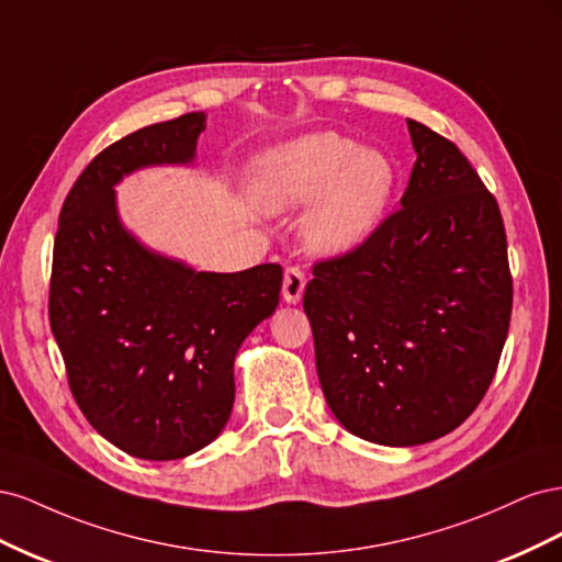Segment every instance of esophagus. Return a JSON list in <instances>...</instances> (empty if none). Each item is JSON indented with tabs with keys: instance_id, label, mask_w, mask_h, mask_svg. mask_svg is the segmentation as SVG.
<instances>
[{
	"instance_id": "esophagus-1",
	"label": "esophagus",
	"mask_w": 562,
	"mask_h": 562,
	"mask_svg": "<svg viewBox=\"0 0 562 562\" xmlns=\"http://www.w3.org/2000/svg\"><path fill=\"white\" fill-rule=\"evenodd\" d=\"M304 285H307V279H304L300 267H288L283 274V300L288 304H297L304 295Z\"/></svg>"
}]
</instances>
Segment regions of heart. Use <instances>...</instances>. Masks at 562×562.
Returning <instances> with one entry per match:
<instances>
[{
  "label": "heart",
  "mask_w": 562,
  "mask_h": 562,
  "mask_svg": "<svg viewBox=\"0 0 562 562\" xmlns=\"http://www.w3.org/2000/svg\"><path fill=\"white\" fill-rule=\"evenodd\" d=\"M396 164L380 147H359L339 133H304L255 157L252 199L265 213L310 206L302 241L321 258L363 246L389 206Z\"/></svg>",
  "instance_id": "heart-1"
}]
</instances>
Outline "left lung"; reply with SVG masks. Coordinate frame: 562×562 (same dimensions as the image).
<instances>
[{
  "label": "left lung",
  "mask_w": 562,
  "mask_h": 562,
  "mask_svg": "<svg viewBox=\"0 0 562 562\" xmlns=\"http://www.w3.org/2000/svg\"><path fill=\"white\" fill-rule=\"evenodd\" d=\"M417 161L370 239L318 262L304 291L335 419L411 448L457 429L495 378L512 321L499 206L454 143L407 119Z\"/></svg>",
  "instance_id": "8db88e82"
}]
</instances>
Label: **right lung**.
Segmentation results:
<instances>
[{
    "label": "right lung",
    "instance_id": "right-lung-1",
    "mask_svg": "<svg viewBox=\"0 0 562 562\" xmlns=\"http://www.w3.org/2000/svg\"><path fill=\"white\" fill-rule=\"evenodd\" d=\"M206 114L116 140L67 194L54 246L48 318L72 396L112 446L149 462L182 459L223 434L234 361L274 314L283 271H199L145 246L119 215L116 184L151 166H194Z\"/></svg>",
    "mask_w": 562,
    "mask_h": 562
}]
</instances>
